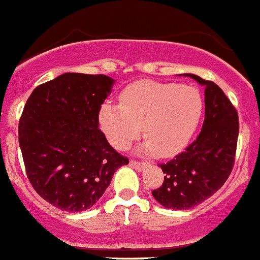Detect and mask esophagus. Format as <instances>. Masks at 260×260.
I'll return each instance as SVG.
<instances>
[{"mask_svg": "<svg viewBox=\"0 0 260 260\" xmlns=\"http://www.w3.org/2000/svg\"><path fill=\"white\" fill-rule=\"evenodd\" d=\"M130 165H132V167L134 168L135 171H138V172H142L144 169V168L147 167V165L144 164V162H138V161H130Z\"/></svg>", "mask_w": 260, "mask_h": 260, "instance_id": "34e87169", "label": "esophagus"}]
</instances>
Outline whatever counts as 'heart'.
Segmentation results:
<instances>
[{"instance_id": "obj_1", "label": "heart", "mask_w": 260, "mask_h": 260, "mask_svg": "<svg viewBox=\"0 0 260 260\" xmlns=\"http://www.w3.org/2000/svg\"><path fill=\"white\" fill-rule=\"evenodd\" d=\"M121 105L105 103L99 125L114 148L125 150L142 134L139 151L146 155L173 156L185 148L201 122L203 96L192 86L139 80L121 93Z\"/></svg>"}]
</instances>
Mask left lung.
<instances>
[{"label": "left lung", "mask_w": 260, "mask_h": 260, "mask_svg": "<svg viewBox=\"0 0 260 260\" xmlns=\"http://www.w3.org/2000/svg\"><path fill=\"white\" fill-rule=\"evenodd\" d=\"M204 88V121L198 138L182 153L161 164L164 182L152 195L165 208L201 204L228 180L238 139V114L222 89L195 74H182Z\"/></svg>", "instance_id": "1"}]
</instances>
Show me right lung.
<instances>
[{"instance_id": "right-lung-1", "label": "right lung", "mask_w": 260, "mask_h": 260, "mask_svg": "<svg viewBox=\"0 0 260 260\" xmlns=\"http://www.w3.org/2000/svg\"><path fill=\"white\" fill-rule=\"evenodd\" d=\"M114 79L65 73L36 87L19 121L27 177L41 198L68 212L88 210L128 160L99 128Z\"/></svg>"}]
</instances>
